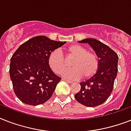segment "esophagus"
Segmentation results:
<instances>
[{
  "instance_id": "1",
  "label": "esophagus",
  "mask_w": 131,
  "mask_h": 131,
  "mask_svg": "<svg viewBox=\"0 0 131 131\" xmlns=\"http://www.w3.org/2000/svg\"><path fill=\"white\" fill-rule=\"evenodd\" d=\"M62 80H64V81H65V82H68V83H71V81H70V80H66V79H62Z\"/></svg>"
}]
</instances>
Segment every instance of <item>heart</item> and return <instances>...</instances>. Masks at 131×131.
<instances>
[{
	"label": "heart",
	"mask_w": 131,
	"mask_h": 131,
	"mask_svg": "<svg viewBox=\"0 0 131 131\" xmlns=\"http://www.w3.org/2000/svg\"><path fill=\"white\" fill-rule=\"evenodd\" d=\"M64 52L69 56L74 58L71 63L73 68L63 73L67 66L61 52L58 49H55L49 53L48 57V64L54 73H63L64 78L70 80L79 79L82 76L84 79H88L96 73L99 60L95 53L88 51L86 48L77 44L67 47Z\"/></svg>",
	"instance_id": "heart-1"
}]
</instances>
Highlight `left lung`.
<instances>
[{"instance_id":"left-lung-1","label":"left lung","mask_w":131,"mask_h":131,"mask_svg":"<svg viewBox=\"0 0 131 131\" xmlns=\"http://www.w3.org/2000/svg\"><path fill=\"white\" fill-rule=\"evenodd\" d=\"M89 44L99 57V66L92 78L80 84L81 89L75 94L77 101L86 107H96L107 99L112 93L118 73V54L109 46L91 38L78 41Z\"/></svg>"}]
</instances>
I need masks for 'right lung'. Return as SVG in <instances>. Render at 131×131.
<instances>
[{
	"instance_id": "obj_1",
	"label": "right lung",
	"mask_w": 131,
	"mask_h": 131,
	"mask_svg": "<svg viewBox=\"0 0 131 131\" xmlns=\"http://www.w3.org/2000/svg\"><path fill=\"white\" fill-rule=\"evenodd\" d=\"M65 43L37 36L21 44L13 53L9 74L15 95L22 103L36 106L51 98L61 78L49 67L48 57Z\"/></svg>"
}]
</instances>
